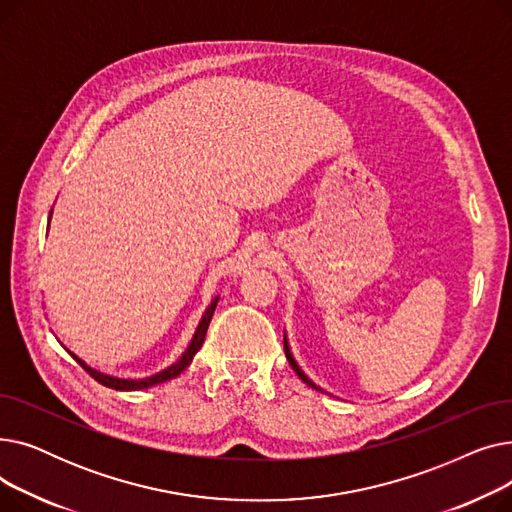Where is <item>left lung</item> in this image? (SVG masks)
I'll list each match as a JSON object with an SVG mask.
<instances>
[{
	"label": "left lung",
	"mask_w": 512,
	"mask_h": 512,
	"mask_svg": "<svg viewBox=\"0 0 512 512\" xmlns=\"http://www.w3.org/2000/svg\"><path fill=\"white\" fill-rule=\"evenodd\" d=\"M284 353H286V359H288V363H290V367L294 369V373H297L299 375V378L307 384V386H311V388H315V390H319L309 378H307V375L301 371V367L297 365V361H294V357H292V353H290V346H288V340H286V336H284Z\"/></svg>",
	"instance_id": "8db88e82"
}]
</instances>
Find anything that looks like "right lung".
<instances>
[{
  "label": "right lung",
  "mask_w": 512,
  "mask_h": 512,
  "mask_svg": "<svg viewBox=\"0 0 512 512\" xmlns=\"http://www.w3.org/2000/svg\"><path fill=\"white\" fill-rule=\"evenodd\" d=\"M49 215H51V213H49ZM218 301H220V297H215V299L211 301V305L205 309V313H203V317H201V321H199V326H197V330H195L191 342H188V346L184 348V353L178 357V361L172 363V365L166 367V369H161V371L149 375V378H139V380L114 378V375H107V373H101V371L89 367L83 359H78L76 355H72V353H70V355L76 359V363H78L80 367H83V369L91 375V378H93L95 382H99V384L105 386V388H114V390L130 392V390H145V388H151V386H155V384L168 382V380L176 378V375H180L188 365H191L193 357L197 355V351L203 346V340H205V334H207V328H209V321H211V317H213V311H215V305H218Z\"/></svg>",
  "instance_id": "right-lung-1"
}]
</instances>
